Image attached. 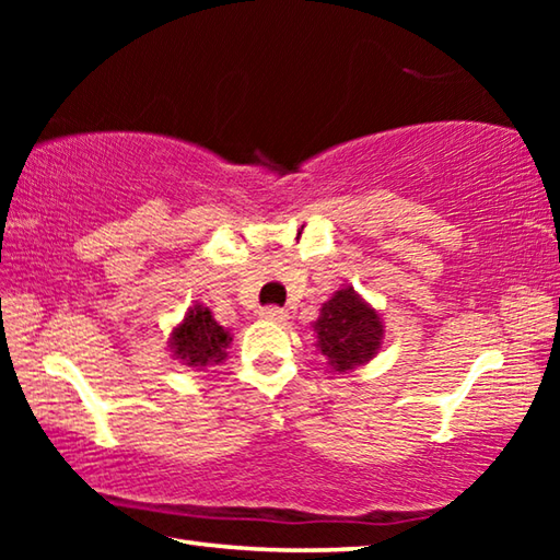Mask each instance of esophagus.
Segmentation results:
<instances>
[{
	"label": "esophagus",
	"mask_w": 560,
	"mask_h": 560,
	"mask_svg": "<svg viewBox=\"0 0 560 560\" xmlns=\"http://www.w3.org/2000/svg\"><path fill=\"white\" fill-rule=\"evenodd\" d=\"M261 318L277 320V324H283V320L289 318V311H287V308H279V306H267V308H261Z\"/></svg>",
	"instance_id": "esophagus-1"
}]
</instances>
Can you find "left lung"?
I'll return each mask as SVG.
<instances>
[{"label":"left lung","instance_id":"1","mask_svg":"<svg viewBox=\"0 0 560 560\" xmlns=\"http://www.w3.org/2000/svg\"><path fill=\"white\" fill-rule=\"evenodd\" d=\"M316 348L334 373H350L383 348V320L371 303L346 287L336 291L314 324Z\"/></svg>","mask_w":560,"mask_h":560}]
</instances>
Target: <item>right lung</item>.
I'll use <instances>...</instances> for the list:
<instances>
[{
  "instance_id": "right-lung-1",
  "label": "right lung",
  "mask_w": 560,
  "mask_h": 560,
  "mask_svg": "<svg viewBox=\"0 0 560 560\" xmlns=\"http://www.w3.org/2000/svg\"><path fill=\"white\" fill-rule=\"evenodd\" d=\"M230 343V330H224L217 324L212 311L207 306H200V303L187 311L183 324H179L173 330V336H170L173 358L179 360L183 365L197 368V371L224 363Z\"/></svg>"
}]
</instances>
